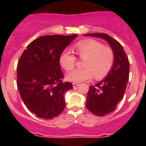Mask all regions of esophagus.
I'll return each instance as SVG.
<instances>
[{"label":"esophagus","mask_w":146,"mask_h":146,"mask_svg":"<svg viewBox=\"0 0 146 146\" xmlns=\"http://www.w3.org/2000/svg\"><path fill=\"white\" fill-rule=\"evenodd\" d=\"M72 86H73V87L75 88V87H77V86H79L80 84H78V83H75V82H74L73 84H72Z\"/></svg>","instance_id":"1"}]
</instances>
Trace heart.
<instances>
[{"instance_id":"obj_1","label":"heart","mask_w":146,"mask_h":146,"mask_svg":"<svg viewBox=\"0 0 146 146\" xmlns=\"http://www.w3.org/2000/svg\"><path fill=\"white\" fill-rule=\"evenodd\" d=\"M74 52L82 62V69H74L66 74V80L73 82H81L91 79L94 75L96 80L106 77L114 64L115 55L111 48L104 47L95 40H84L75 44ZM76 58L68 51L61 53L59 58L60 65L66 71L74 67Z\"/></svg>"}]
</instances>
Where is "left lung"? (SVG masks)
Listing matches in <instances>:
<instances>
[{"mask_svg":"<svg viewBox=\"0 0 146 146\" xmlns=\"http://www.w3.org/2000/svg\"><path fill=\"white\" fill-rule=\"evenodd\" d=\"M85 36L99 37L108 42L115 55L111 71L103 80L89 87L86 106L98 116L112 113L123 99L129 75V62L122 45L106 33H88Z\"/></svg>","mask_w":146,"mask_h":146,"instance_id":"1","label":"left lung"}]
</instances>
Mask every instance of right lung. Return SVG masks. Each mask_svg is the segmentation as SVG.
<instances>
[{
	"mask_svg": "<svg viewBox=\"0 0 146 146\" xmlns=\"http://www.w3.org/2000/svg\"><path fill=\"white\" fill-rule=\"evenodd\" d=\"M77 36L49 35L40 36L28 45L17 67V85L30 112L44 119H52L66 106L64 94L73 88L63 82L59 58L69 44Z\"/></svg>",
	"mask_w": 146,
	"mask_h": 146,
	"instance_id": "add662e5",
	"label": "right lung"
}]
</instances>
